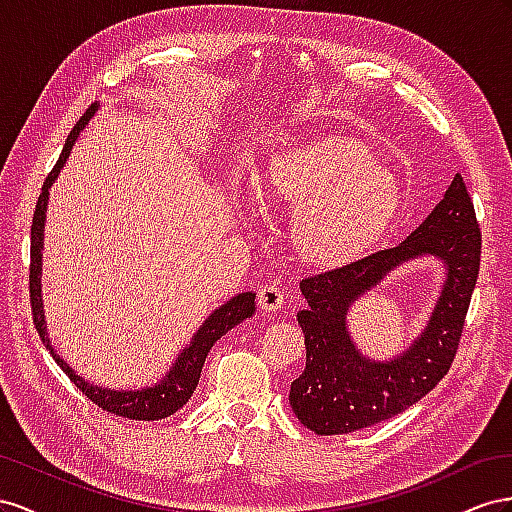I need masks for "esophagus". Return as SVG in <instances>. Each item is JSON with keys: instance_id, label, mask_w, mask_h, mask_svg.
<instances>
[{"instance_id": "esophagus-1", "label": "esophagus", "mask_w": 512, "mask_h": 512, "mask_svg": "<svg viewBox=\"0 0 512 512\" xmlns=\"http://www.w3.org/2000/svg\"><path fill=\"white\" fill-rule=\"evenodd\" d=\"M283 302H285V291L279 285L270 283V285L259 287V291H257V304H259L261 311L272 313L276 309H281Z\"/></svg>"}]
</instances>
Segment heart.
<instances>
[{
    "label": "heart",
    "mask_w": 512,
    "mask_h": 512,
    "mask_svg": "<svg viewBox=\"0 0 512 512\" xmlns=\"http://www.w3.org/2000/svg\"><path fill=\"white\" fill-rule=\"evenodd\" d=\"M268 206L294 216L302 264L334 270L371 253L397 223L403 191L367 143L319 135L274 152L259 180Z\"/></svg>",
    "instance_id": "heart-1"
}]
</instances>
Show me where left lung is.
I'll list each match as a JSON object with an SVG mask.
<instances>
[{
  "label": "left lung",
  "instance_id": "left-lung-1",
  "mask_svg": "<svg viewBox=\"0 0 512 512\" xmlns=\"http://www.w3.org/2000/svg\"><path fill=\"white\" fill-rule=\"evenodd\" d=\"M480 244L474 203L457 173L444 199L405 242L300 281L306 309L298 313V324L306 367L291 382L289 405L306 429L343 435L373 427L440 384L457 356L480 270ZM420 254L440 256L449 270L426 332L390 363L362 359L348 339L346 309L390 269Z\"/></svg>",
  "mask_w": 512,
  "mask_h": 512
}]
</instances>
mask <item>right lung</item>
I'll return each mask as SVG.
<instances>
[{
    "mask_svg": "<svg viewBox=\"0 0 512 512\" xmlns=\"http://www.w3.org/2000/svg\"><path fill=\"white\" fill-rule=\"evenodd\" d=\"M96 109L98 105L94 102V105L81 115V120L72 126L70 135L64 143V150L60 154V160H57L55 167L47 175L45 184H42V193L36 201V210L32 218V246H29V302H32V317L42 343L47 345L55 362L60 364L62 371L70 377V382H75V386L85 394L87 399L113 416H122L130 420H160L178 412L180 407L186 405L188 399L193 397V392L199 384L203 362H206V356L212 349V345L231 328H236L240 321H244L246 317H251L255 313V294L253 291L238 294L236 298H231L227 304H223L221 309H216L206 319V324L199 328L193 343L184 349L178 360H175V367L165 375L163 382L154 388H143L137 392L133 390L118 392V390L90 386L83 377H79L60 356L53 352V347L49 345V339H47L45 313H42V296H40V259H42L40 251H42V229H45L47 199H49V188L55 182L57 173H60V169L64 167L72 145H75L79 133L85 128V124L90 122Z\"/></svg>",
    "mask_w": 512,
    "mask_h": 512,
    "instance_id": "add662e5",
    "label": "right lung"
}]
</instances>
